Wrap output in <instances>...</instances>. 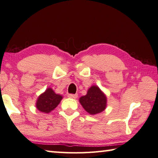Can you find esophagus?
I'll return each instance as SVG.
<instances>
[{"label":"esophagus","mask_w":158,"mask_h":158,"mask_svg":"<svg viewBox=\"0 0 158 158\" xmlns=\"http://www.w3.org/2000/svg\"><path fill=\"white\" fill-rule=\"evenodd\" d=\"M68 97L70 98H73V99H76L77 98V94H68Z\"/></svg>","instance_id":"esophagus-1"}]
</instances>
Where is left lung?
Instances as JSON below:
<instances>
[{
	"label": "left lung",
	"instance_id": "left-lung-1",
	"mask_svg": "<svg viewBox=\"0 0 158 158\" xmlns=\"http://www.w3.org/2000/svg\"><path fill=\"white\" fill-rule=\"evenodd\" d=\"M80 102L89 114H96L106 108V98L98 87L92 86L86 95L80 98Z\"/></svg>",
	"mask_w": 158,
	"mask_h": 158
}]
</instances>
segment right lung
<instances>
[{
    "mask_svg": "<svg viewBox=\"0 0 158 158\" xmlns=\"http://www.w3.org/2000/svg\"><path fill=\"white\" fill-rule=\"evenodd\" d=\"M61 99V96L56 94L52 88H48L39 97L36 105L39 111L48 113L56 107Z\"/></svg>",
    "mask_w": 158,
    "mask_h": 158,
    "instance_id": "right-lung-1",
    "label": "right lung"
}]
</instances>
